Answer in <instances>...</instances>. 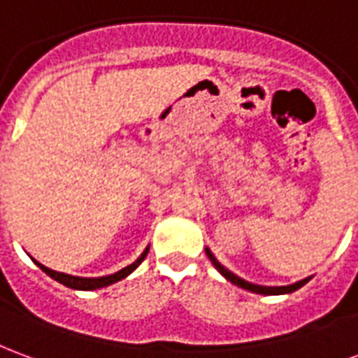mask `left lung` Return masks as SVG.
<instances>
[{"mask_svg":"<svg viewBox=\"0 0 358 358\" xmlns=\"http://www.w3.org/2000/svg\"><path fill=\"white\" fill-rule=\"evenodd\" d=\"M206 256L210 258V262L214 264V267L218 269L220 273L224 275L227 280H231L233 285H237V287L245 288V290H250V292H256V294H288V292H294V290H298L300 287H303L307 280L309 279H303L300 280V282H296V285H288V287H260V285H252V282H246V280H243L241 277H237L235 273H231L229 269H226V267L222 266L216 258H214V254L206 248Z\"/></svg>","mask_w":358,"mask_h":358,"instance_id":"8db88e82","label":"left lung"}]
</instances>
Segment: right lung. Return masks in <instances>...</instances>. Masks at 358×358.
I'll return each mask as SVG.
<instances>
[{
  "instance_id": "add662e5",
  "label": "right lung",
  "mask_w": 358,
  "mask_h": 358,
  "mask_svg": "<svg viewBox=\"0 0 358 358\" xmlns=\"http://www.w3.org/2000/svg\"><path fill=\"white\" fill-rule=\"evenodd\" d=\"M148 250L150 248H145L144 252H142V256H140L138 260L134 262V264H131V266L123 267L121 271H117V273L113 275H108V277H98V279H83V277H71V275H66V273H58V271H52V269H49V267L41 266L39 262H36L41 269H43L45 273L49 275V277H52L55 280H58V282H62L64 287H70V288H76V290H96V288H102V287H108V285H113V282H117V280L125 279L127 275L132 273L136 267L144 262V258L148 256Z\"/></svg>"
}]
</instances>
